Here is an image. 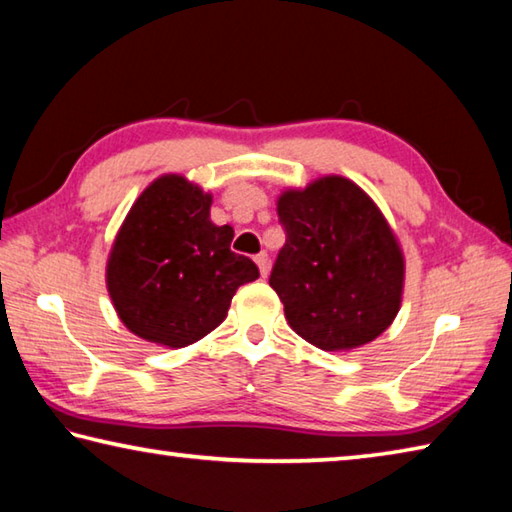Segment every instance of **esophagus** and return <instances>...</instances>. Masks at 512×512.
<instances>
[{
    "label": "esophagus",
    "instance_id": "obj_1",
    "mask_svg": "<svg viewBox=\"0 0 512 512\" xmlns=\"http://www.w3.org/2000/svg\"><path fill=\"white\" fill-rule=\"evenodd\" d=\"M254 261L258 265V270H261V274L267 276V272H270V256H267L265 251H261V254H256Z\"/></svg>",
    "mask_w": 512,
    "mask_h": 512
}]
</instances>
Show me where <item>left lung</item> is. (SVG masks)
Masks as SVG:
<instances>
[{"instance_id": "8db88e82", "label": "left lung", "mask_w": 512, "mask_h": 512, "mask_svg": "<svg viewBox=\"0 0 512 512\" xmlns=\"http://www.w3.org/2000/svg\"><path fill=\"white\" fill-rule=\"evenodd\" d=\"M285 245L270 285L297 335L321 351L373 342L400 310L405 261L387 220L360 186L317 179L279 197Z\"/></svg>"}]
</instances>
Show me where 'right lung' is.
Instances as JSON below:
<instances>
[{
  "label": "right lung",
  "mask_w": 512,
  "mask_h": 512,
  "mask_svg": "<svg viewBox=\"0 0 512 512\" xmlns=\"http://www.w3.org/2000/svg\"><path fill=\"white\" fill-rule=\"evenodd\" d=\"M211 195L184 177L152 182L125 218L107 261V290L134 335L182 348L222 324L240 285L258 279L233 254V229L209 218Z\"/></svg>",
  "instance_id": "obj_1"
}]
</instances>
